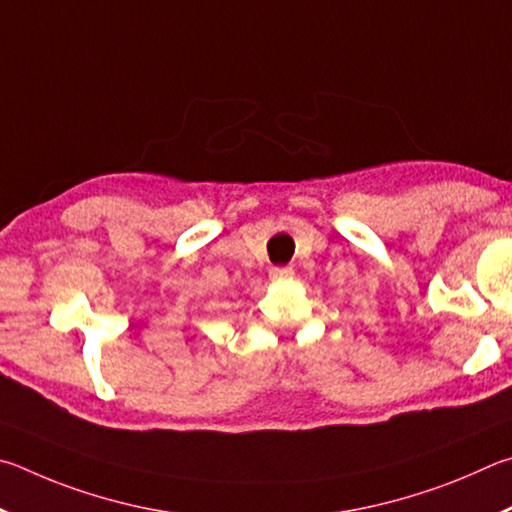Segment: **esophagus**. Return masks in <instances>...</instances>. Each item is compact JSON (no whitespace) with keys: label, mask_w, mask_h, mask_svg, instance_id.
I'll return each instance as SVG.
<instances>
[{"label":"esophagus","mask_w":512,"mask_h":512,"mask_svg":"<svg viewBox=\"0 0 512 512\" xmlns=\"http://www.w3.org/2000/svg\"><path fill=\"white\" fill-rule=\"evenodd\" d=\"M292 274H294L292 267H272V272H270L272 279H288V276H292Z\"/></svg>","instance_id":"esophagus-1"}]
</instances>
